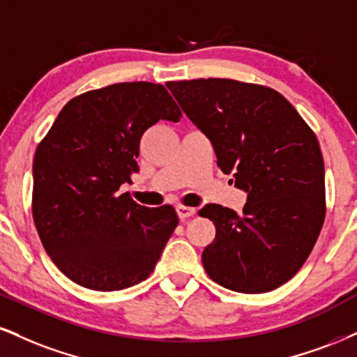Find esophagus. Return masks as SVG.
<instances>
[{
	"label": "esophagus",
	"instance_id": "34e87169",
	"mask_svg": "<svg viewBox=\"0 0 357 357\" xmlns=\"http://www.w3.org/2000/svg\"><path fill=\"white\" fill-rule=\"evenodd\" d=\"M177 213H178V218H180V220H187V218L193 217V215L197 213V210L192 208V206L177 205Z\"/></svg>",
	"mask_w": 357,
	"mask_h": 357
}]
</instances>
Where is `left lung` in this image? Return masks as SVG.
Masks as SVG:
<instances>
[{"mask_svg":"<svg viewBox=\"0 0 357 357\" xmlns=\"http://www.w3.org/2000/svg\"><path fill=\"white\" fill-rule=\"evenodd\" d=\"M212 142L223 174L248 193L243 213L205 205L217 228L206 275L238 293H266L300 271L326 215L324 162L314 132L280 92L233 79L167 82Z\"/></svg>","mask_w":357,"mask_h":357,"instance_id":"left-lung-1","label":"left lung"}]
</instances>
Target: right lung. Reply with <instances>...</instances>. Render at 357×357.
Here are the masks:
<instances>
[{
  "label": "right lung",
  "instance_id": "obj_1",
  "mask_svg": "<svg viewBox=\"0 0 357 357\" xmlns=\"http://www.w3.org/2000/svg\"><path fill=\"white\" fill-rule=\"evenodd\" d=\"M162 84L119 82L64 105L33 162V218L52 263L74 283L119 291L155 268L178 225L174 206L147 208L119 193L139 172L140 137L178 122Z\"/></svg>",
  "mask_w": 357,
  "mask_h": 357
}]
</instances>
